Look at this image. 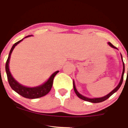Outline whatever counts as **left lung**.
I'll use <instances>...</instances> for the list:
<instances>
[{
    "mask_svg": "<svg viewBox=\"0 0 128 128\" xmlns=\"http://www.w3.org/2000/svg\"><path fill=\"white\" fill-rule=\"evenodd\" d=\"M108 44H109V46H110L111 47V48H114V49H117V48H116L115 46H113L112 44L111 43V42H108ZM121 58H122V61H123V58H122V55H121ZM124 62H123V72H122V74L121 79H120L119 84H118V86H116L115 88L113 90L112 92H110L109 94H108L106 95V96L102 97V98H92H92H86V97H85V96H82V95L80 94L79 93V92L77 91V90H76V88L75 84H74V82L73 81V88H74V92H75L76 94L77 95L78 98H80V99L84 100H85V101H87V102H92V103H99V102H104V101H105V100L108 99V98H109L110 96H112V95L114 93V92H116L117 90H118V89H119L120 86H121L122 84V82H123V75H124Z\"/></svg>",
    "mask_w": 128,
    "mask_h": 128,
    "instance_id": "1",
    "label": "left lung"
}]
</instances>
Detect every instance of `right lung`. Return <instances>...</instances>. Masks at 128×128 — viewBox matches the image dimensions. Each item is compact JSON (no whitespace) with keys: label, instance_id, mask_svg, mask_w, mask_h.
Masks as SVG:
<instances>
[{"label":"right lung","instance_id":"1","mask_svg":"<svg viewBox=\"0 0 128 128\" xmlns=\"http://www.w3.org/2000/svg\"><path fill=\"white\" fill-rule=\"evenodd\" d=\"M26 36L24 38L29 37V36ZM23 39H22L21 40L16 42V43L12 46V48H11V50H10V54H9L8 58V59H7L6 62V73L7 74V78H8L9 84H10V86H11V88H12L13 90H14L16 92H17L18 94L21 95L22 96L24 97V98H28V99H36V98H41V97L45 96V95H46L50 91V90L52 87L53 81H54V77H55L57 73L59 72V71H56L53 73L52 75L50 76V77L49 78V79H48L46 82L44 83L43 84L41 85V86H36V87H27V86H23V85L19 84L18 82L12 77V74H11V72H10V68H9V63H10V57H11V53H12V50H14V48L18 44L19 42H21Z\"/></svg>","mask_w":128,"mask_h":128}]
</instances>
